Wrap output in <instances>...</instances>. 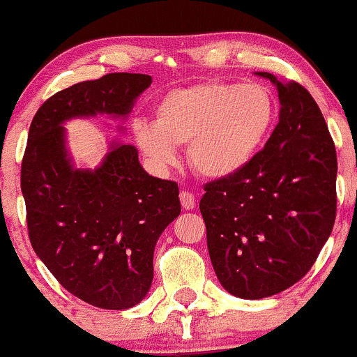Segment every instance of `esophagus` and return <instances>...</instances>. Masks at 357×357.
I'll return each instance as SVG.
<instances>
[{"mask_svg":"<svg viewBox=\"0 0 357 357\" xmlns=\"http://www.w3.org/2000/svg\"><path fill=\"white\" fill-rule=\"evenodd\" d=\"M180 203H182L183 209H194V206H196V196L192 192H189V190H182L180 192Z\"/></svg>","mask_w":357,"mask_h":357,"instance_id":"esophagus-1","label":"esophagus"}]
</instances>
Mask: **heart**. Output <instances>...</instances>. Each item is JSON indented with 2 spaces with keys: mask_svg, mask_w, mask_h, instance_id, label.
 <instances>
[{
  "mask_svg": "<svg viewBox=\"0 0 357 357\" xmlns=\"http://www.w3.org/2000/svg\"><path fill=\"white\" fill-rule=\"evenodd\" d=\"M275 99L259 84L203 82L165 93L154 120L135 119L134 137L156 167L177 161L187 144L190 167L206 178L238 174L259 151L275 122Z\"/></svg>",
  "mask_w": 357,
  "mask_h": 357,
  "instance_id": "heart-1",
  "label": "heart"
}]
</instances>
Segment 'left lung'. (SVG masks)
Returning a JSON list of instances; mask_svg holds the SVG:
<instances>
[{"mask_svg": "<svg viewBox=\"0 0 357 357\" xmlns=\"http://www.w3.org/2000/svg\"><path fill=\"white\" fill-rule=\"evenodd\" d=\"M278 91L273 134L238 174L204 185L208 251L227 292L263 299L292 287L318 258L337 211V153L301 84L256 72Z\"/></svg>", "mask_w": 357, "mask_h": 357, "instance_id": "1", "label": "left lung"}]
</instances>
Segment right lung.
<instances>
[{
    "label": "right lung",
    "mask_w": 357,
    "mask_h": 357,
    "mask_svg": "<svg viewBox=\"0 0 357 357\" xmlns=\"http://www.w3.org/2000/svg\"><path fill=\"white\" fill-rule=\"evenodd\" d=\"M151 82L144 73H108L60 91L32 119L22 160L36 255L70 294L102 310H128L149 292L156 242L180 215L178 185L149 175L122 141L109 142L94 170L77 168L63 125L125 120Z\"/></svg>",
    "instance_id": "right-lung-1"
}]
</instances>
